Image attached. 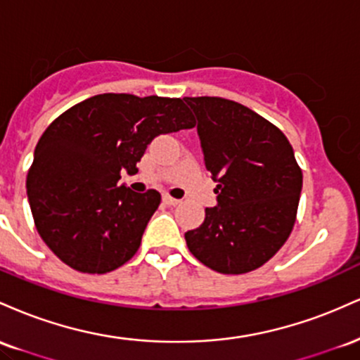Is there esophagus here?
<instances>
[{
    "label": "esophagus",
    "mask_w": 360,
    "mask_h": 360,
    "mask_svg": "<svg viewBox=\"0 0 360 360\" xmlns=\"http://www.w3.org/2000/svg\"><path fill=\"white\" fill-rule=\"evenodd\" d=\"M162 201H164V203H166V205H169V206H176V205L181 203V200H176V198L169 196V194H164Z\"/></svg>",
    "instance_id": "1"
}]
</instances>
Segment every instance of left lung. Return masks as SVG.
<instances>
[{"mask_svg":"<svg viewBox=\"0 0 360 360\" xmlns=\"http://www.w3.org/2000/svg\"><path fill=\"white\" fill-rule=\"evenodd\" d=\"M198 118L218 205L184 233L191 254L221 274H245L274 257L291 235L303 172L286 135L240 103L184 98Z\"/></svg>","mask_w":360,"mask_h":360,"instance_id":"left-lung-1","label":"left lung"}]
</instances>
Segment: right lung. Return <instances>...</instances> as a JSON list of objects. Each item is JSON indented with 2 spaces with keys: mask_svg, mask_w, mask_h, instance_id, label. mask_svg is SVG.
Masks as SVG:
<instances>
[{
  "mask_svg": "<svg viewBox=\"0 0 360 360\" xmlns=\"http://www.w3.org/2000/svg\"><path fill=\"white\" fill-rule=\"evenodd\" d=\"M193 127L181 98L125 93L96 94L53 120L27 176L37 232L49 249L88 274H106L128 262L160 194L118 186L120 172L135 174L157 135Z\"/></svg>",
  "mask_w": 360,
  "mask_h": 360,
  "instance_id": "add662e5",
  "label": "right lung"
}]
</instances>
